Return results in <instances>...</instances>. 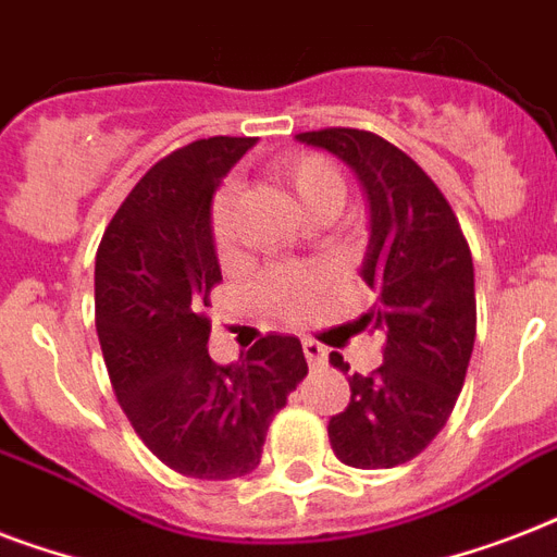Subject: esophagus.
Listing matches in <instances>:
<instances>
[{"instance_id": "esophagus-1", "label": "esophagus", "mask_w": 557, "mask_h": 557, "mask_svg": "<svg viewBox=\"0 0 557 557\" xmlns=\"http://www.w3.org/2000/svg\"><path fill=\"white\" fill-rule=\"evenodd\" d=\"M304 356H306V361H309V367L326 364V349H323L321 344L312 338H304Z\"/></svg>"}]
</instances>
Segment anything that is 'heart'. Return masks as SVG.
<instances>
[{
  "instance_id": "b5f03b06",
  "label": "heart",
  "mask_w": 557,
  "mask_h": 557,
  "mask_svg": "<svg viewBox=\"0 0 557 557\" xmlns=\"http://www.w3.org/2000/svg\"><path fill=\"white\" fill-rule=\"evenodd\" d=\"M280 176L292 187V193L297 196V201L304 205L306 216L314 213V210L332 208L338 213V208L344 205V176H341L335 164H330L321 156H295L288 159L286 164H280ZM234 201H236V187L225 185L216 193L213 199V213H210V222H213V236H216L219 245H227L231 239V219H234ZM323 277L312 269H274L271 274H265L260 286V295L265 300L271 312L280 314L283 321H306L309 314L314 312V306L321 300Z\"/></svg>"
}]
</instances>
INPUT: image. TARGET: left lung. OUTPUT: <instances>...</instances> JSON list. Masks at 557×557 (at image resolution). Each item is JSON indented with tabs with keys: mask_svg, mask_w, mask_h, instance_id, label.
Instances as JSON below:
<instances>
[{
	"mask_svg": "<svg viewBox=\"0 0 557 557\" xmlns=\"http://www.w3.org/2000/svg\"><path fill=\"white\" fill-rule=\"evenodd\" d=\"M338 156L364 187L370 243L361 280L372 288L364 326L384 332V364L349 375V405L330 419L335 457L393 468L422 454L445 428L476 338L474 262L448 199L410 156L364 129L295 135ZM330 361L349 364L338 352Z\"/></svg>",
	"mask_w": 557,
	"mask_h": 557,
	"instance_id": "1",
	"label": "left lung"
}]
</instances>
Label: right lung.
<instances>
[{
    "mask_svg": "<svg viewBox=\"0 0 557 557\" xmlns=\"http://www.w3.org/2000/svg\"><path fill=\"white\" fill-rule=\"evenodd\" d=\"M257 138H201L133 187L95 260L98 338L115 396L173 471L234 480L260 466L271 419L306 375L295 335H265L234 364L208 352L210 288L222 280L213 193Z\"/></svg>",
    "mask_w": 557,
    "mask_h": 557,
    "instance_id": "right-lung-1",
    "label": "right lung"
}]
</instances>
